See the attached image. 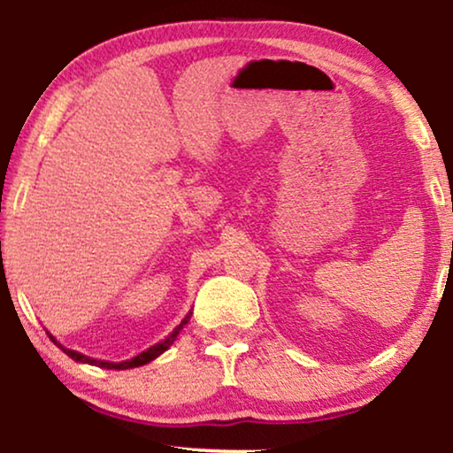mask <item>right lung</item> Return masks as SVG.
Here are the masks:
<instances>
[{"label": "right lung", "instance_id": "add662e5", "mask_svg": "<svg viewBox=\"0 0 453 453\" xmlns=\"http://www.w3.org/2000/svg\"><path fill=\"white\" fill-rule=\"evenodd\" d=\"M188 319H189V315L188 318H185L181 324H179L177 327H175V332L171 334L169 338L165 340V342H160V344H157V346H150V349L148 350H144V352H140L138 357H134V358H129V361H123V363H109V361H96V358H90V357H84V355H80V352H76V350H70V349H64V346H61L58 340H55L51 334H49V338L53 340L55 344L59 346L61 350L65 352L67 357H72L73 361H80V363H88V365H96V367H103V369H132V367H140V365H146V363H150L152 358H157L158 355H163V352L169 349V346L175 342V338H177V334H179V330H181V327L188 324Z\"/></svg>", "mask_w": 453, "mask_h": 453}]
</instances>
